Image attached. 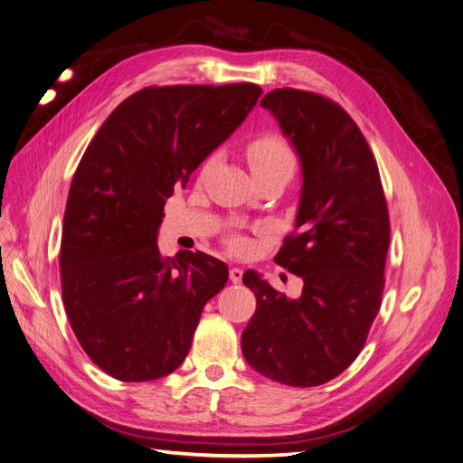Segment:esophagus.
<instances>
[{
  "instance_id": "34e87169",
  "label": "esophagus",
  "mask_w": 463,
  "mask_h": 463,
  "mask_svg": "<svg viewBox=\"0 0 463 463\" xmlns=\"http://www.w3.org/2000/svg\"><path fill=\"white\" fill-rule=\"evenodd\" d=\"M242 275H244V270L238 269V267L231 269V272H229V277H231V282H232V284H241V282H242Z\"/></svg>"
}]
</instances>
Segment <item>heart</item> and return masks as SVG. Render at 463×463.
I'll return each mask as SVG.
<instances>
[{"mask_svg":"<svg viewBox=\"0 0 463 463\" xmlns=\"http://www.w3.org/2000/svg\"><path fill=\"white\" fill-rule=\"evenodd\" d=\"M246 154H248V162H250L253 175L265 174V171L284 169V167L296 169V164H298L294 148L289 146V143L279 133H261V135H258L246 146ZM212 160L213 158H210L205 165H210ZM231 246L236 248V250H241V248H244V242L242 241H232Z\"/></svg>","mask_w":463,"mask_h":463,"instance_id":"b5f03b06","label":"heart"}]
</instances>
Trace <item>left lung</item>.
<instances>
[{
	"instance_id": "obj_1",
	"label": "left lung",
	"mask_w": 463,
	"mask_h": 463,
	"mask_svg": "<svg viewBox=\"0 0 463 463\" xmlns=\"http://www.w3.org/2000/svg\"><path fill=\"white\" fill-rule=\"evenodd\" d=\"M269 109L301 160L296 231L275 261L303 279L288 299L253 270L244 272L258 307L242 334L246 363L292 387L322 385L353 364L382 307L389 212L380 169L363 131L337 102L282 88Z\"/></svg>"
}]
</instances>
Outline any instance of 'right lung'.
Returning a JSON list of instances; mask_svg holds the SVG:
<instances>
[{
  "label": "right lung",
  "mask_w": 463,
  "mask_h": 463,
  "mask_svg": "<svg viewBox=\"0 0 463 463\" xmlns=\"http://www.w3.org/2000/svg\"><path fill=\"white\" fill-rule=\"evenodd\" d=\"M263 90L152 85L112 110L85 148L68 193L62 303L81 349L119 382H152L184 361L203 305L227 265L202 251L164 258L165 200L241 126Z\"/></svg>",
  "instance_id": "right-lung-1"
}]
</instances>
